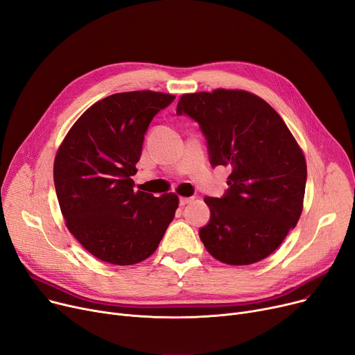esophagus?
I'll use <instances>...</instances> for the list:
<instances>
[{
	"mask_svg": "<svg viewBox=\"0 0 355 355\" xmlns=\"http://www.w3.org/2000/svg\"><path fill=\"white\" fill-rule=\"evenodd\" d=\"M193 201V197H180V206H185Z\"/></svg>",
	"mask_w": 355,
	"mask_h": 355,
	"instance_id": "esophagus-1",
	"label": "esophagus"
}]
</instances>
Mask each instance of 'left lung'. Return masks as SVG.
I'll return each instance as SVG.
<instances>
[{
  "instance_id": "obj_1",
  "label": "left lung",
  "mask_w": 355,
  "mask_h": 355,
  "mask_svg": "<svg viewBox=\"0 0 355 355\" xmlns=\"http://www.w3.org/2000/svg\"><path fill=\"white\" fill-rule=\"evenodd\" d=\"M177 115L200 125L211 166L232 173L223 197H206L210 221L198 230L207 252L227 265L268 257L302 213L306 162L277 112L245 90L182 95Z\"/></svg>"
}]
</instances>
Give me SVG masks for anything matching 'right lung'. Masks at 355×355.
I'll list each match as a JSON object with an SVG mask.
<instances>
[{
    "label": "right lung",
    "instance_id": "add662e5",
    "mask_svg": "<svg viewBox=\"0 0 355 355\" xmlns=\"http://www.w3.org/2000/svg\"><path fill=\"white\" fill-rule=\"evenodd\" d=\"M175 99L125 92L92 105L54 159V185L70 233L95 257L135 265L151 256L174 218L178 197L134 190L149 123Z\"/></svg>",
    "mask_w": 355,
    "mask_h": 355
}]
</instances>
